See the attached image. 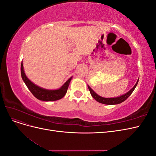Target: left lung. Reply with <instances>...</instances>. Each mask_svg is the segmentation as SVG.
<instances>
[{
	"mask_svg": "<svg viewBox=\"0 0 156 156\" xmlns=\"http://www.w3.org/2000/svg\"><path fill=\"white\" fill-rule=\"evenodd\" d=\"M138 82H139V79L137 80V81H136V84H135V86L132 88L129 92H127L126 94H124V95H122L119 97L112 98H103L101 96H100L88 85V88L89 89L90 92L92 96L98 102L103 103V104H106V105H116V104H119V103L124 101L126 99L131 95L132 92H133L136 85H137Z\"/></svg>",
	"mask_w": 156,
	"mask_h": 156,
	"instance_id": "8db88e82",
	"label": "left lung"
}]
</instances>
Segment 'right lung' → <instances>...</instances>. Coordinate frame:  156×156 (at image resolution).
<instances>
[{
    "label": "right lung",
    "instance_id": "add662e5",
    "mask_svg": "<svg viewBox=\"0 0 156 156\" xmlns=\"http://www.w3.org/2000/svg\"><path fill=\"white\" fill-rule=\"evenodd\" d=\"M21 73L23 81L25 82L27 87L33 95L34 96V97H36L40 100L45 101H56L62 98L65 96V94H66L69 83L72 79V77H70L59 89L48 90L36 85L35 84L31 82L30 80L27 78L25 73L24 69H23V62L21 64Z\"/></svg>",
    "mask_w": 156,
    "mask_h": 156
}]
</instances>
